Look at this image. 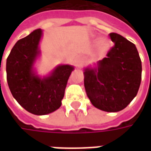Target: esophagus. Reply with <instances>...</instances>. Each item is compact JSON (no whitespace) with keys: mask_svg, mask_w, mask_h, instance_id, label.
<instances>
[{"mask_svg":"<svg viewBox=\"0 0 151 151\" xmlns=\"http://www.w3.org/2000/svg\"><path fill=\"white\" fill-rule=\"evenodd\" d=\"M83 65V60L82 58H78V60H76V65L78 67H81Z\"/></svg>","mask_w":151,"mask_h":151,"instance_id":"1","label":"esophagus"}]
</instances>
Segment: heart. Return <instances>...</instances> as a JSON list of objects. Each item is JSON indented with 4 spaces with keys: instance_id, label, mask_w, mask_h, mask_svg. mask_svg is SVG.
I'll use <instances>...</instances> for the list:
<instances>
[{
    "instance_id": "obj_1",
    "label": "heart",
    "mask_w": 151,
    "mask_h": 151,
    "mask_svg": "<svg viewBox=\"0 0 151 151\" xmlns=\"http://www.w3.org/2000/svg\"><path fill=\"white\" fill-rule=\"evenodd\" d=\"M99 45V49L104 52V51H106L108 49V47H109V42L106 39H100L99 40L98 42Z\"/></svg>"
}]
</instances>
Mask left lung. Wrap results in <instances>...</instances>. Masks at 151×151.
<instances>
[{
  "label": "left lung",
  "mask_w": 151,
  "mask_h": 151,
  "mask_svg": "<svg viewBox=\"0 0 151 151\" xmlns=\"http://www.w3.org/2000/svg\"><path fill=\"white\" fill-rule=\"evenodd\" d=\"M114 45L97 69H85L84 86L95 108L116 112L136 96L142 80V61L136 46L117 33H110Z\"/></svg>",
  "instance_id": "obj_1"
}]
</instances>
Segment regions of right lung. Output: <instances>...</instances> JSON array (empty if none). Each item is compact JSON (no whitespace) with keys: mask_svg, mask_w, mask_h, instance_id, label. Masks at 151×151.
<instances>
[{"mask_svg":"<svg viewBox=\"0 0 151 151\" xmlns=\"http://www.w3.org/2000/svg\"><path fill=\"white\" fill-rule=\"evenodd\" d=\"M41 29L15 43L6 60L9 87L14 98L27 111L46 115L60 107L67 82L73 67L60 65L51 76L40 78L33 73V64L40 53Z\"/></svg>","mask_w":151,"mask_h":151,"instance_id":"right-lung-1","label":"right lung"}]
</instances>
